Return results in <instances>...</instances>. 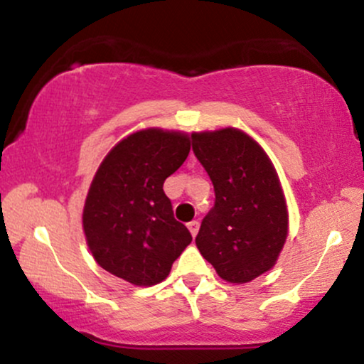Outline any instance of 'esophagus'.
<instances>
[{
    "instance_id": "esophagus-1",
    "label": "esophagus",
    "mask_w": 364,
    "mask_h": 364,
    "mask_svg": "<svg viewBox=\"0 0 364 364\" xmlns=\"http://www.w3.org/2000/svg\"><path fill=\"white\" fill-rule=\"evenodd\" d=\"M198 227H200V224H198V222H196V220H191L190 224H188V229H190L191 235H193V237H195L196 234H198Z\"/></svg>"
}]
</instances>
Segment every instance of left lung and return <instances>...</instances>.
I'll use <instances>...</instances> for the list:
<instances>
[{"instance_id": "obj_1", "label": "left lung", "mask_w": 364, "mask_h": 364, "mask_svg": "<svg viewBox=\"0 0 364 364\" xmlns=\"http://www.w3.org/2000/svg\"><path fill=\"white\" fill-rule=\"evenodd\" d=\"M191 146L215 190L196 246L225 282H251L273 268L287 240L288 213L277 171L237 129L191 134Z\"/></svg>"}]
</instances>
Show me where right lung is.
<instances>
[{"mask_svg":"<svg viewBox=\"0 0 364 364\" xmlns=\"http://www.w3.org/2000/svg\"><path fill=\"white\" fill-rule=\"evenodd\" d=\"M188 154L186 134L147 129L105 157L87 191L82 227L91 254L108 273L139 287L161 283L191 242L163 190Z\"/></svg>","mask_w":364,"mask_h":364,"instance_id":"1","label":"right lung"}]
</instances>
